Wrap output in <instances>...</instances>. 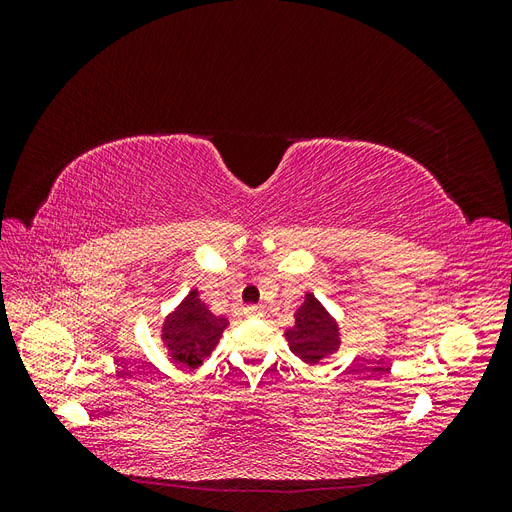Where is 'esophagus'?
Returning <instances> with one entry per match:
<instances>
[{
  "mask_svg": "<svg viewBox=\"0 0 512 512\" xmlns=\"http://www.w3.org/2000/svg\"><path fill=\"white\" fill-rule=\"evenodd\" d=\"M245 316H250V318H260V316H265V309H262L260 305H247L245 309Z\"/></svg>",
  "mask_w": 512,
  "mask_h": 512,
  "instance_id": "esophagus-1",
  "label": "esophagus"
}]
</instances>
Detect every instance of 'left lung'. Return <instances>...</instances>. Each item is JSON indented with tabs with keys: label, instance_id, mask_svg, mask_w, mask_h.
<instances>
[{
	"label": "left lung",
	"instance_id": "left-lung-1",
	"mask_svg": "<svg viewBox=\"0 0 512 512\" xmlns=\"http://www.w3.org/2000/svg\"><path fill=\"white\" fill-rule=\"evenodd\" d=\"M288 348L307 365H318L342 348V327L314 292L294 312V324L284 331Z\"/></svg>",
	"mask_w": 512,
	"mask_h": 512
}]
</instances>
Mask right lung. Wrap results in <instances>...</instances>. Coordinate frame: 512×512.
Here are the masks:
<instances>
[{
    "label": "right lung",
    "instance_id": "obj_1",
    "mask_svg": "<svg viewBox=\"0 0 512 512\" xmlns=\"http://www.w3.org/2000/svg\"><path fill=\"white\" fill-rule=\"evenodd\" d=\"M228 324V318L215 316L200 299L198 288H192L160 322V344L170 361L196 369L218 348Z\"/></svg>",
    "mask_w": 512,
    "mask_h": 512
}]
</instances>
